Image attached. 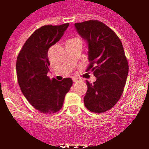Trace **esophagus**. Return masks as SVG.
I'll list each match as a JSON object with an SVG mask.
<instances>
[{
	"label": "esophagus",
	"mask_w": 149,
	"mask_h": 149,
	"mask_svg": "<svg viewBox=\"0 0 149 149\" xmlns=\"http://www.w3.org/2000/svg\"><path fill=\"white\" fill-rule=\"evenodd\" d=\"M72 81L74 82V83H76V82H78L79 81V79H78V78H72Z\"/></svg>",
	"instance_id": "34e87169"
}]
</instances>
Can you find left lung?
Listing matches in <instances>:
<instances>
[{
	"mask_svg": "<svg viewBox=\"0 0 149 149\" xmlns=\"http://www.w3.org/2000/svg\"><path fill=\"white\" fill-rule=\"evenodd\" d=\"M75 27L88 44L86 72L97 78L93 84L86 81L84 104L89 111L103 113L119 100L126 84L128 63L122 43L112 29L97 20L75 23Z\"/></svg>",
	"mask_w": 149,
	"mask_h": 149,
	"instance_id": "obj_1",
	"label": "left lung"
}]
</instances>
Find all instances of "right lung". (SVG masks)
<instances>
[{"instance_id":"1","label":"right lung","mask_w":149,"mask_h":149,"mask_svg":"<svg viewBox=\"0 0 149 149\" xmlns=\"http://www.w3.org/2000/svg\"><path fill=\"white\" fill-rule=\"evenodd\" d=\"M69 24L39 28L27 39L17 56L16 72L21 91L41 113L58 112L72 85L70 78L58 81L47 76L50 65L48 51L62 38Z\"/></svg>"}]
</instances>
